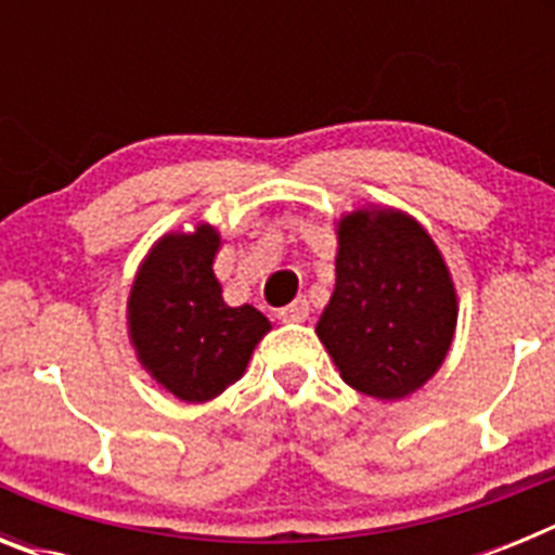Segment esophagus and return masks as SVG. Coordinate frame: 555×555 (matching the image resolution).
Instances as JSON below:
<instances>
[{"label": "esophagus", "instance_id": "34e87169", "mask_svg": "<svg viewBox=\"0 0 555 555\" xmlns=\"http://www.w3.org/2000/svg\"><path fill=\"white\" fill-rule=\"evenodd\" d=\"M308 313H311V306H308L306 297H300V300H294L292 306L281 308V311H278V320L281 322H306Z\"/></svg>", "mask_w": 555, "mask_h": 555}]
</instances>
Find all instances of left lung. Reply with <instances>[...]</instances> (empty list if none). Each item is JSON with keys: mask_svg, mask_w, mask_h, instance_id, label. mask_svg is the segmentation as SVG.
Returning a JSON list of instances; mask_svg holds the SVG:
<instances>
[{"mask_svg": "<svg viewBox=\"0 0 555 555\" xmlns=\"http://www.w3.org/2000/svg\"><path fill=\"white\" fill-rule=\"evenodd\" d=\"M333 224L336 286L317 336L347 386L375 400H403L439 372L453 345V274L405 210L372 203Z\"/></svg>", "mask_w": 555, "mask_h": 555, "instance_id": "left-lung-1", "label": "left lung"}]
</instances>
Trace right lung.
I'll return each instance as SVG.
<instances>
[{
    "mask_svg": "<svg viewBox=\"0 0 555 555\" xmlns=\"http://www.w3.org/2000/svg\"><path fill=\"white\" fill-rule=\"evenodd\" d=\"M214 224L169 230L146 249L127 297V338L141 370L183 403H208L247 372L272 322L249 302L228 306L214 261Z\"/></svg>",
    "mask_w": 555,
    "mask_h": 555,
    "instance_id": "1",
    "label": "right lung"
}]
</instances>
